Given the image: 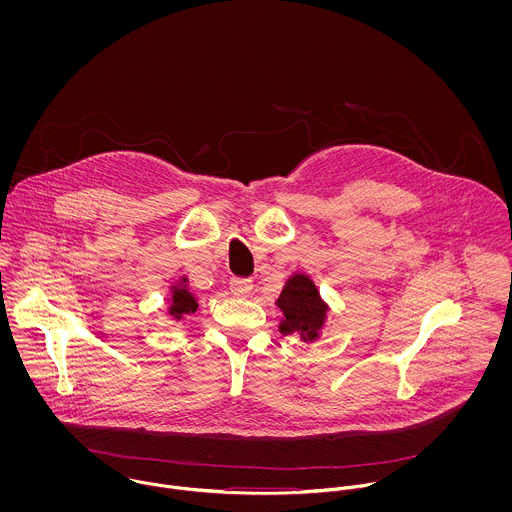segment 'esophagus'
<instances>
[{
	"instance_id": "1",
	"label": "esophagus",
	"mask_w": 512,
	"mask_h": 512,
	"mask_svg": "<svg viewBox=\"0 0 512 512\" xmlns=\"http://www.w3.org/2000/svg\"><path fill=\"white\" fill-rule=\"evenodd\" d=\"M252 292V280L248 278H232L230 280V293L236 297H246Z\"/></svg>"
}]
</instances>
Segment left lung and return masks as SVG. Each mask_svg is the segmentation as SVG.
Instances as JSON below:
<instances>
[{"label":"left lung","mask_w":512,"mask_h":512,"mask_svg":"<svg viewBox=\"0 0 512 512\" xmlns=\"http://www.w3.org/2000/svg\"><path fill=\"white\" fill-rule=\"evenodd\" d=\"M276 303L284 313L280 323V331L284 335L295 333L303 341H313L319 337V329L323 327L327 315V305L319 297L309 276L293 274Z\"/></svg>","instance_id":"obj_1"}]
</instances>
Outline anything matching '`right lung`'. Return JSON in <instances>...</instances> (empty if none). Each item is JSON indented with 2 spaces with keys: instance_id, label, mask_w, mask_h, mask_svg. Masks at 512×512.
<instances>
[{
  "instance_id": "add662e5",
  "label": "right lung",
  "mask_w": 512,
  "mask_h": 512,
  "mask_svg": "<svg viewBox=\"0 0 512 512\" xmlns=\"http://www.w3.org/2000/svg\"><path fill=\"white\" fill-rule=\"evenodd\" d=\"M187 282V278H183V284ZM171 307H169V313L177 319H181V315L185 313H195L199 303L197 299L193 297V293L187 292L185 286H173L171 288Z\"/></svg>"
}]
</instances>
